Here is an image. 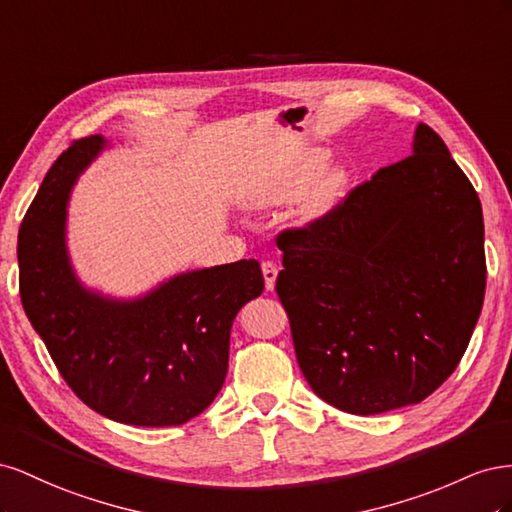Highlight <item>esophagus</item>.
Listing matches in <instances>:
<instances>
[{
    "label": "esophagus",
    "mask_w": 512,
    "mask_h": 512,
    "mask_svg": "<svg viewBox=\"0 0 512 512\" xmlns=\"http://www.w3.org/2000/svg\"><path fill=\"white\" fill-rule=\"evenodd\" d=\"M262 275H265V286L267 290H273L275 288V280H277V267L273 265V262H262Z\"/></svg>",
    "instance_id": "1"
}]
</instances>
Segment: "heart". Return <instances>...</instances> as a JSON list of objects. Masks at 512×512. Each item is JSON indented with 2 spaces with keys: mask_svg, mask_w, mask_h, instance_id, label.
I'll return each mask as SVG.
<instances>
[{
  "mask_svg": "<svg viewBox=\"0 0 512 512\" xmlns=\"http://www.w3.org/2000/svg\"><path fill=\"white\" fill-rule=\"evenodd\" d=\"M329 153L320 147H307L269 170H262L243 185L241 203L250 209L286 205L301 198L297 222L316 224L337 207L350 185L346 164H327Z\"/></svg>",
  "mask_w": 512,
  "mask_h": 512,
  "instance_id": "b5f03b06",
  "label": "heart"
}]
</instances>
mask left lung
Segmentation results:
<instances>
[{
	"label": "left lung",
	"mask_w": 512,
	"mask_h": 512,
	"mask_svg": "<svg viewBox=\"0 0 512 512\" xmlns=\"http://www.w3.org/2000/svg\"><path fill=\"white\" fill-rule=\"evenodd\" d=\"M275 290L312 391L350 414L418 404L453 374L485 299L476 190L418 123L412 156L277 237Z\"/></svg>",
	"instance_id": "8db88e82"
}]
</instances>
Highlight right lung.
Returning a JSON list of instances; mask_svg holds the SVG:
<instances>
[{
    "label": "right lung",
    "instance_id": "obj_1",
    "mask_svg": "<svg viewBox=\"0 0 512 512\" xmlns=\"http://www.w3.org/2000/svg\"><path fill=\"white\" fill-rule=\"evenodd\" d=\"M106 145L81 138L46 173L19 230L21 303L83 404L126 425H183L220 393L232 322L265 280L250 258L173 275L134 299L85 288L68 254V203Z\"/></svg>",
    "mask_w": 512,
    "mask_h": 512
}]
</instances>
